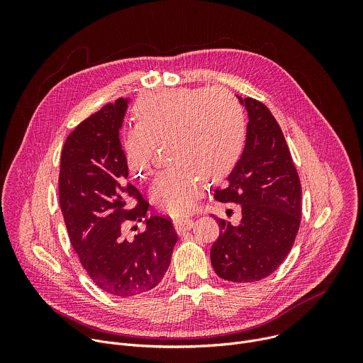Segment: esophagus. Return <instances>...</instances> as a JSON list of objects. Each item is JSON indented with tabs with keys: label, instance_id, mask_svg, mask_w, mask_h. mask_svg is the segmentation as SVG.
<instances>
[{
	"label": "esophagus",
	"instance_id": "obj_1",
	"mask_svg": "<svg viewBox=\"0 0 363 363\" xmlns=\"http://www.w3.org/2000/svg\"><path fill=\"white\" fill-rule=\"evenodd\" d=\"M174 225L177 233H182V231H188L194 227V221L191 218H177L174 220Z\"/></svg>",
	"mask_w": 363,
	"mask_h": 363
}]
</instances>
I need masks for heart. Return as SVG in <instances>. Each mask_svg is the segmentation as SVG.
<instances>
[{
	"label": "heart",
	"mask_w": 363,
	"mask_h": 363,
	"mask_svg": "<svg viewBox=\"0 0 363 363\" xmlns=\"http://www.w3.org/2000/svg\"><path fill=\"white\" fill-rule=\"evenodd\" d=\"M135 116L138 125L123 142L128 168L143 178L158 145H169L168 158L174 164L155 177L149 194L153 203L174 216L191 211L205 177H227L244 149V111L224 89L150 93L138 101Z\"/></svg>",
	"instance_id": "obj_1"
}]
</instances>
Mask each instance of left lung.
Here are the masks:
<instances>
[{
    "label": "left lung",
    "mask_w": 363,
    "mask_h": 363,
    "mask_svg": "<svg viewBox=\"0 0 363 363\" xmlns=\"http://www.w3.org/2000/svg\"><path fill=\"white\" fill-rule=\"evenodd\" d=\"M238 100L248 112L245 146L214 198L238 203L241 220L217 218L220 235L211 247V263L224 280L252 283L274 273L290 252L301 221V185L269 108L252 97Z\"/></svg>",
    "instance_id": "1"
}]
</instances>
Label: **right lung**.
Returning <instances> with one entry per match:
<instances>
[{
	"instance_id": "right-lung-1",
	"label": "right lung",
	"mask_w": 363,
	"mask_h": 363,
	"mask_svg": "<svg viewBox=\"0 0 363 363\" xmlns=\"http://www.w3.org/2000/svg\"><path fill=\"white\" fill-rule=\"evenodd\" d=\"M126 109L128 100L119 97L79 123L65 142L59 175L70 242L91 281L116 297L157 287L178 240L171 218L162 216H150L133 238L125 235V224L140 221L149 206L128 182L119 133Z\"/></svg>"
}]
</instances>
